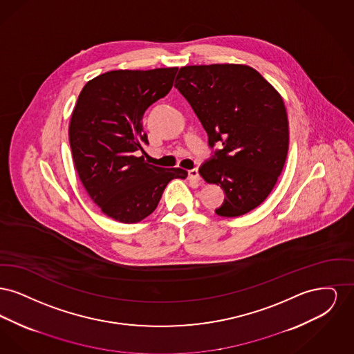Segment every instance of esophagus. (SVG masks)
I'll return each mask as SVG.
<instances>
[{"label":"esophagus","instance_id":"34e87169","mask_svg":"<svg viewBox=\"0 0 354 354\" xmlns=\"http://www.w3.org/2000/svg\"><path fill=\"white\" fill-rule=\"evenodd\" d=\"M188 178L199 183V182H201V175H199V169H196V167H195V169H189V171H188Z\"/></svg>","mask_w":354,"mask_h":354}]
</instances>
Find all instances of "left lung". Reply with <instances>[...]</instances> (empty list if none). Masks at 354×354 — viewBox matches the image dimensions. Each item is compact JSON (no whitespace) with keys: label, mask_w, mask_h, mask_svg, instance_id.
Returning a JSON list of instances; mask_svg holds the SVG:
<instances>
[{"label":"left lung","mask_w":354,"mask_h":354,"mask_svg":"<svg viewBox=\"0 0 354 354\" xmlns=\"http://www.w3.org/2000/svg\"><path fill=\"white\" fill-rule=\"evenodd\" d=\"M175 87L202 122L214 150L199 174L225 194L215 212L236 218L252 211L267 199L286 163L289 129L283 98L259 71L234 64L185 66Z\"/></svg>","instance_id":"left-lung-1"}]
</instances>
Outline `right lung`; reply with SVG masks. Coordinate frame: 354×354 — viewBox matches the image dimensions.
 I'll use <instances>...</instances> for the list:
<instances>
[{
	"label": "right lung",
	"instance_id": "1",
	"mask_svg": "<svg viewBox=\"0 0 354 354\" xmlns=\"http://www.w3.org/2000/svg\"><path fill=\"white\" fill-rule=\"evenodd\" d=\"M176 71H107L84 84L78 97L68 126L74 166L93 202L111 219L131 224L147 218L169 182L188 175L135 156L149 143L143 114L169 94Z\"/></svg>",
	"mask_w": 354,
	"mask_h": 354
}]
</instances>
